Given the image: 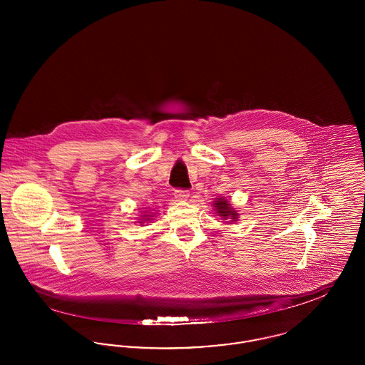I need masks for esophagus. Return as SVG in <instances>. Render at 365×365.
Wrapping results in <instances>:
<instances>
[{"instance_id": "obj_1", "label": "esophagus", "mask_w": 365, "mask_h": 365, "mask_svg": "<svg viewBox=\"0 0 365 365\" xmlns=\"http://www.w3.org/2000/svg\"><path fill=\"white\" fill-rule=\"evenodd\" d=\"M190 197V193L187 190H175V198L178 201H187Z\"/></svg>"}]
</instances>
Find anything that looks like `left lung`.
<instances>
[{
    "instance_id": "1",
    "label": "left lung",
    "mask_w": 365,
    "mask_h": 365,
    "mask_svg": "<svg viewBox=\"0 0 365 365\" xmlns=\"http://www.w3.org/2000/svg\"><path fill=\"white\" fill-rule=\"evenodd\" d=\"M212 207H214V211L217 212V215H220L224 221H226L225 224H233V222L239 221V214L232 207L229 198H226V197L215 198L212 201Z\"/></svg>"
}]
</instances>
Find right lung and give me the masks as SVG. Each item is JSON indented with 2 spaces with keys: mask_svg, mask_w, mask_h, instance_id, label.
Returning a JSON list of instances; mask_svg holds the SVG:
<instances>
[{
  "mask_svg": "<svg viewBox=\"0 0 365 365\" xmlns=\"http://www.w3.org/2000/svg\"><path fill=\"white\" fill-rule=\"evenodd\" d=\"M155 214L154 212H151V211H144L141 215H139V224H147V222H151V220H153V217H154Z\"/></svg>",
  "mask_w": 365,
  "mask_h": 365,
  "instance_id": "obj_1",
  "label": "right lung"
}]
</instances>
